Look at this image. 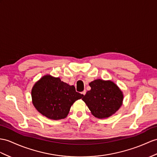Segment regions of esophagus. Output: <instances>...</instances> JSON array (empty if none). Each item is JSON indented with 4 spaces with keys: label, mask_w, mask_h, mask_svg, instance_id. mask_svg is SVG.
Wrapping results in <instances>:
<instances>
[{
    "label": "esophagus",
    "mask_w": 157,
    "mask_h": 157,
    "mask_svg": "<svg viewBox=\"0 0 157 157\" xmlns=\"http://www.w3.org/2000/svg\"><path fill=\"white\" fill-rule=\"evenodd\" d=\"M86 90H84L82 93H81V94H82V95H84V96H85V95L86 94Z\"/></svg>",
    "instance_id": "1"
}]
</instances>
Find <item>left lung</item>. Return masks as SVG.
Listing matches in <instances>:
<instances>
[{
  "instance_id": "obj_1",
  "label": "left lung",
  "mask_w": 157,
  "mask_h": 157,
  "mask_svg": "<svg viewBox=\"0 0 157 157\" xmlns=\"http://www.w3.org/2000/svg\"><path fill=\"white\" fill-rule=\"evenodd\" d=\"M89 85L90 90L87 91L82 99L93 116L98 118H107L121 107L123 94L113 82L97 79Z\"/></svg>"
}]
</instances>
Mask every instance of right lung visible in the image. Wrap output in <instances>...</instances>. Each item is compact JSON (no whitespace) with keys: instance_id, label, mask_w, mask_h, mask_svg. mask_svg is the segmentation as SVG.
I'll list each match as a JSON object with an SVG mask.
<instances>
[{"instance_id":"obj_1","label":"right lung","mask_w":157,"mask_h":157,"mask_svg":"<svg viewBox=\"0 0 157 157\" xmlns=\"http://www.w3.org/2000/svg\"><path fill=\"white\" fill-rule=\"evenodd\" d=\"M33 103L40 113L50 119L66 118L71 106L83 95L77 93L75 87L47 75L34 85L31 92Z\"/></svg>"}]
</instances>
